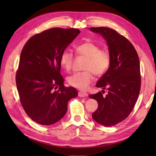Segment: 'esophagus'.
I'll return each mask as SVG.
<instances>
[{
    "instance_id": "obj_1",
    "label": "esophagus",
    "mask_w": 156,
    "mask_h": 156,
    "mask_svg": "<svg viewBox=\"0 0 156 156\" xmlns=\"http://www.w3.org/2000/svg\"><path fill=\"white\" fill-rule=\"evenodd\" d=\"M87 96V93H86L84 92H82V91H80L78 92V97H85Z\"/></svg>"
}]
</instances>
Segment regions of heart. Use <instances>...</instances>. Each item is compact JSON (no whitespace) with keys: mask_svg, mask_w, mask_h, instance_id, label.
Instances as JSON below:
<instances>
[{"mask_svg":"<svg viewBox=\"0 0 156 156\" xmlns=\"http://www.w3.org/2000/svg\"><path fill=\"white\" fill-rule=\"evenodd\" d=\"M78 55L87 58L84 62L83 72L73 74L68 78L69 85L80 90H86L94 80V74L101 76L105 74L111 64V52L107 48L100 49V46L93 41H86L76 47ZM74 60L73 53L68 50L62 52L59 62L62 67L66 71L72 68Z\"/></svg>","mask_w":156,"mask_h":156,"instance_id":"1","label":"heart"}]
</instances>
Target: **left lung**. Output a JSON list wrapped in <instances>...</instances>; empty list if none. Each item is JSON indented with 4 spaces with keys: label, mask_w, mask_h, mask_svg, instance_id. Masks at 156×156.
<instances>
[{
    "label": "left lung",
    "mask_w": 156,
    "mask_h": 156,
    "mask_svg": "<svg viewBox=\"0 0 156 156\" xmlns=\"http://www.w3.org/2000/svg\"><path fill=\"white\" fill-rule=\"evenodd\" d=\"M107 40L111 54V64L102 76L97 87L107 89L89 97L97 100V110L92 115L94 120L106 127L117 125L130 115L141 88L140 63L133 45L123 35L108 27H91Z\"/></svg>",
    "instance_id": "left-lung-1"
}]
</instances>
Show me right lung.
I'll list each match as a JSON object with an SVG mask.
<instances>
[{
    "label": "right lung",
    "instance_id": "right-lung-1",
    "mask_svg": "<svg viewBox=\"0 0 156 156\" xmlns=\"http://www.w3.org/2000/svg\"><path fill=\"white\" fill-rule=\"evenodd\" d=\"M80 33L74 28L48 29L32 36L22 49L16 88L26 114L39 124L50 125L60 120L68 101L78 95L75 88L64 85L59 58Z\"/></svg>",
    "mask_w": 156,
    "mask_h": 156
}]
</instances>
